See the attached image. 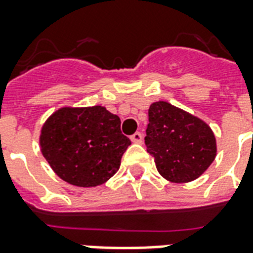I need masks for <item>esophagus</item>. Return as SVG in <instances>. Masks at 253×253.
Returning a JSON list of instances; mask_svg holds the SVG:
<instances>
[{"label": "esophagus", "instance_id": "34e87169", "mask_svg": "<svg viewBox=\"0 0 253 253\" xmlns=\"http://www.w3.org/2000/svg\"><path fill=\"white\" fill-rule=\"evenodd\" d=\"M131 140L134 143H142L143 142V134L142 132H135V134L131 135Z\"/></svg>", "mask_w": 253, "mask_h": 253}]
</instances>
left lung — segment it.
<instances>
[{"instance_id":"1","label":"left lung","mask_w":253,"mask_h":253,"mask_svg":"<svg viewBox=\"0 0 253 253\" xmlns=\"http://www.w3.org/2000/svg\"><path fill=\"white\" fill-rule=\"evenodd\" d=\"M144 143L159 173L172 183L195 180L216 157L211 127L165 101L154 102L148 109Z\"/></svg>"}]
</instances>
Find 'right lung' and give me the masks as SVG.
Here are the masks:
<instances>
[{
    "label": "right lung",
    "instance_id": "1",
    "mask_svg": "<svg viewBox=\"0 0 253 253\" xmlns=\"http://www.w3.org/2000/svg\"><path fill=\"white\" fill-rule=\"evenodd\" d=\"M42 155L59 178L73 186L107 182L121 166L131 140L121 119L103 106L62 107L51 114L40 135Z\"/></svg>",
    "mask_w": 253,
    "mask_h": 253
}]
</instances>
